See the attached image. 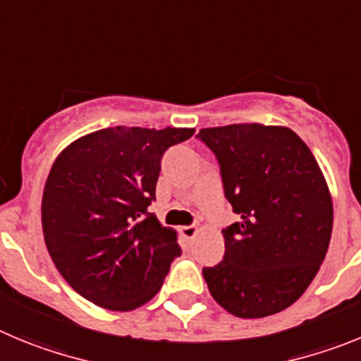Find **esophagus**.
<instances>
[{
  "label": "esophagus",
  "mask_w": 361,
  "mask_h": 361,
  "mask_svg": "<svg viewBox=\"0 0 361 361\" xmlns=\"http://www.w3.org/2000/svg\"><path fill=\"white\" fill-rule=\"evenodd\" d=\"M180 233L185 237V239H194V237H196V233H197V228H196V226H194V225H190V226H181Z\"/></svg>",
  "instance_id": "34e87169"
}]
</instances>
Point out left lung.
I'll return each mask as SVG.
<instances>
[{
  "label": "left lung",
  "instance_id": "8db88e82",
  "mask_svg": "<svg viewBox=\"0 0 361 361\" xmlns=\"http://www.w3.org/2000/svg\"><path fill=\"white\" fill-rule=\"evenodd\" d=\"M197 138L216 154L225 197L241 217L223 230V261L203 268L210 295L241 318L290 307L320 269L333 232V201L313 152L281 126L207 128Z\"/></svg>",
  "mask_w": 361,
  "mask_h": 361
}]
</instances>
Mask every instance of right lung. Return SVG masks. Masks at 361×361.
<instances>
[{"label":"right lung","instance_id":"obj_1","mask_svg":"<svg viewBox=\"0 0 361 361\" xmlns=\"http://www.w3.org/2000/svg\"><path fill=\"white\" fill-rule=\"evenodd\" d=\"M187 128H108L68 145L51 165L41 204L55 268L86 300L111 311L144 306L181 255L176 232L147 210L161 157Z\"/></svg>","mask_w":361,"mask_h":361}]
</instances>
